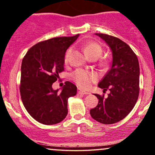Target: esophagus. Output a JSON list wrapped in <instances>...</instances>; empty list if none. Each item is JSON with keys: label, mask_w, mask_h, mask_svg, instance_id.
<instances>
[{"label": "esophagus", "mask_w": 155, "mask_h": 155, "mask_svg": "<svg viewBox=\"0 0 155 155\" xmlns=\"http://www.w3.org/2000/svg\"><path fill=\"white\" fill-rule=\"evenodd\" d=\"M78 94H81V95H88L89 92L83 91V90H80V89H79V90H78Z\"/></svg>", "instance_id": "obj_1"}]
</instances>
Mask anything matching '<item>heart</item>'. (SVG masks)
Masks as SVG:
<instances>
[{
	"instance_id": "b5f03b06",
	"label": "heart",
	"mask_w": 155,
	"mask_h": 155,
	"mask_svg": "<svg viewBox=\"0 0 155 155\" xmlns=\"http://www.w3.org/2000/svg\"><path fill=\"white\" fill-rule=\"evenodd\" d=\"M83 49L85 53L90 58H98L102 54L103 49L101 45L94 41H87L83 44ZM72 48H69L66 51L64 58L65 63H68L70 55L71 54ZM71 78L79 87L88 89L91 87L92 83H95L97 80V75L95 73L89 71L84 69H76L71 74Z\"/></svg>"
}]
</instances>
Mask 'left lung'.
<instances>
[{"label": "left lung", "mask_w": 155, "mask_h": 155, "mask_svg": "<svg viewBox=\"0 0 155 155\" xmlns=\"http://www.w3.org/2000/svg\"><path fill=\"white\" fill-rule=\"evenodd\" d=\"M105 41L112 51L111 68L98 84L110 93L95 95L98 99L95 108L90 109L94 120L102 124H114L132 111L139 95L140 68L138 58L127 44L120 38L104 33H95Z\"/></svg>", "instance_id": "obj_1"}]
</instances>
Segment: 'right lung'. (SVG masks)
<instances>
[{
  "label": "right lung",
  "mask_w": 155,
  "mask_h": 155,
  "mask_svg": "<svg viewBox=\"0 0 155 155\" xmlns=\"http://www.w3.org/2000/svg\"><path fill=\"white\" fill-rule=\"evenodd\" d=\"M79 35L39 42L22 59L21 99L27 111L40 123L54 124L63 121L68 114V99L76 95V86L70 81H65L60 92L53 90L52 84L64 71L65 51Z\"/></svg>",
  "instance_id": "obj_1"
}]
</instances>
